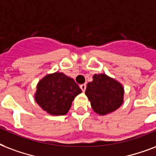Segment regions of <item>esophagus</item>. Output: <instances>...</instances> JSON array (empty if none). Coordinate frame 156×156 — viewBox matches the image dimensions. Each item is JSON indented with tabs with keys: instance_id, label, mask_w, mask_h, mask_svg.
Returning <instances> with one entry per match:
<instances>
[{
	"instance_id": "34e87169",
	"label": "esophagus",
	"mask_w": 156,
	"mask_h": 156,
	"mask_svg": "<svg viewBox=\"0 0 156 156\" xmlns=\"http://www.w3.org/2000/svg\"><path fill=\"white\" fill-rule=\"evenodd\" d=\"M80 89H81V90L83 92H84L85 91V89H86V84H81V85H80Z\"/></svg>"
}]
</instances>
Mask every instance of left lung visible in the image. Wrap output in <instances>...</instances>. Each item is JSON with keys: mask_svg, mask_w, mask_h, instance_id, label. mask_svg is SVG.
<instances>
[{"mask_svg": "<svg viewBox=\"0 0 156 156\" xmlns=\"http://www.w3.org/2000/svg\"><path fill=\"white\" fill-rule=\"evenodd\" d=\"M85 94L94 112L101 115L116 111L124 102V87L104 73L94 74L87 84Z\"/></svg>", "mask_w": 156, "mask_h": 156, "instance_id": "1", "label": "left lung"}]
</instances>
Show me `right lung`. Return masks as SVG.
Here are the masks:
<instances>
[{
  "mask_svg": "<svg viewBox=\"0 0 156 156\" xmlns=\"http://www.w3.org/2000/svg\"><path fill=\"white\" fill-rule=\"evenodd\" d=\"M80 93L81 89L72 78L62 72H54L46 75L38 82L35 100L48 114L64 115Z\"/></svg>",
  "mask_w": 156,
  "mask_h": 156,
  "instance_id": "1",
  "label": "right lung"
}]
</instances>
